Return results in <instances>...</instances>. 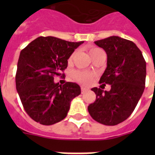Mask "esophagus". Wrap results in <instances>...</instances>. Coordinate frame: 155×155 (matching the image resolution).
I'll return each instance as SVG.
<instances>
[{
    "mask_svg": "<svg viewBox=\"0 0 155 155\" xmlns=\"http://www.w3.org/2000/svg\"><path fill=\"white\" fill-rule=\"evenodd\" d=\"M87 90L88 89H87V87H84V86H82V87H81V92H82V93H84V92H86Z\"/></svg>",
    "mask_w": 155,
    "mask_h": 155,
    "instance_id": "1",
    "label": "esophagus"
}]
</instances>
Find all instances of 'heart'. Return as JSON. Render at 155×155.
I'll use <instances>...</instances> for the list:
<instances>
[{
	"mask_svg": "<svg viewBox=\"0 0 155 155\" xmlns=\"http://www.w3.org/2000/svg\"><path fill=\"white\" fill-rule=\"evenodd\" d=\"M101 50L100 48H96V47H93V48H91L89 50V54L91 57H93L95 54H97L98 52H100ZM73 55H71L69 58V62L71 61L72 59ZM73 79L75 80V81H77L78 83H80V84H89L92 81V79L94 77V75L92 74V73L87 72V71H75V72L73 73L72 75Z\"/></svg>",
	"mask_w": 155,
	"mask_h": 155,
	"instance_id": "1",
	"label": "heart"
}]
</instances>
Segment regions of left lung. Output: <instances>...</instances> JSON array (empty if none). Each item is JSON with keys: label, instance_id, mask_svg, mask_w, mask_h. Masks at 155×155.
I'll use <instances>...</instances> for the list:
<instances>
[{"label": "left lung", "instance_id": "left-lung-1", "mask_svg": "<svg viewBox=\"0 0 155 155\" xmlns=\"http://www.w3.org/2000/svg\"><path fill=\"white\" fill-rule=\"evenodd\" d=\"M107 54V68L100 83L111 85L109 91L93 87L94 103L87 107L97 122L116 125L127 119L134 112L145 89L147 63L134 42L118 36L96 41Z\"/></svg>", "mask_w": 155, "mask_h": 155}]
</instances>
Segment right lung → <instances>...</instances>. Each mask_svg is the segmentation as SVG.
Wrapping results in <instances>:
<instances>
[{
  "label": "right lung",
  "instance_id": "right-lung-1",
  "mask_svg": "<svg viewBox=\"0 0 155 155\" xmlns=\"http://www.w3.org/2000/svg\"><path fill=\"white\" fill-rule=\"evenodd\" d=\"M82 43L51 36L38 37L21 51L16 88L24 109L36 122L51 125L63 120L71 101L81 93L77 84L61 85L54 83V76L62 75L68 58Z\"/></svg>",
  "mask_w": 155,
  "mask_h": 155
}]
</instances>
